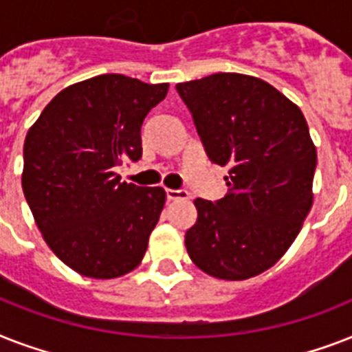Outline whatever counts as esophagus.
Segmentation results:
<instances>
[{
    "instance_id": "esophagus-1",
    "label": "esophagus",
    "mask_w": 352,
    "mask_h": 352,
    "mask_svg": "<svg viewBox=\"0 0 352 352\" xmlns=\"http://www.w3.org/2000/svg\"><path fill=\"white\" fill-rule=\"evenodd\" d=\"M166 197H168V201H184V199L190 197V193L186 192V190H166Z\"/></svg>"
}]
</instances>
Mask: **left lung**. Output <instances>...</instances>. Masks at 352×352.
<instances>
[{"label": "left lung", "instance_id": "left-lung-1", "mask_svg": "<svg viewBox=\"0 0 352 352\" xmlns=\"http://www.w3.org/2000/svg\"><path fill=\"white\" fill-rule=\"evenodd\" d=\"M175 87L210 160L228 166L225 197L193 201L188 256L212 278H254L283 257L312 208L318 155L305 117L248 74L215 73Z\"/></svg>", "mask_w": 352, "mask_h": 352}]
</instances>
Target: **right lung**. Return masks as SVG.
Returning a JSON list of instances; mask_svg holds the SVG:
<instances>
[{"mask_svg": "<svg viewBox=\"0 0 352 352\" xmlns=\"http://www.w3.org/2000/svg\"><path fill=\"white\" fill-rule=\"evenodd\" d=\"M170 84L100 74L60 91L30 126L21 186L54 254L85 278L131 272L164 208V188L120 182L142 155L140 127Z\"/></svg>", "mask_w": 352, "mask_h": 352, "instance_id": "obj_1", "label": "right lung"}]
</instances>
